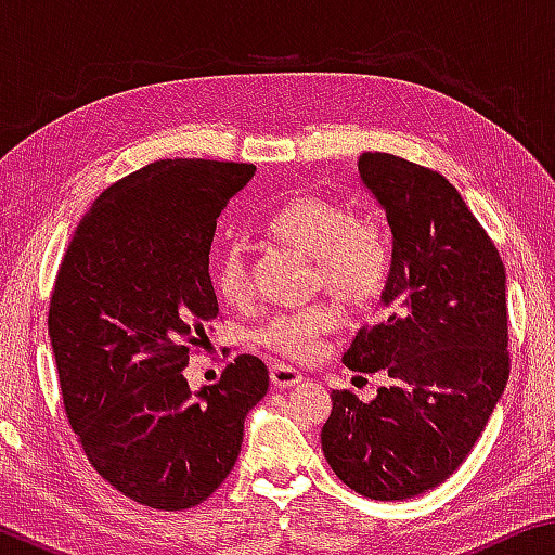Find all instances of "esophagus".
<instances>
[{
  "mask_svg": "<svg viewBox=\"0 0 555 555\" xmlns=\"http://www.w3.org/2000/svg\"><path fill=\"white\" fill-rule=\"evenodd\" d=\"M269 379L276 389H291V387H296V384L304 382V374L291 370V367H284V364H271Z\"/></svg>",
  "mask_w": 555,
  "mask_h": 555,
  "instance_id": "esophagus-1",
  "label": "esophagus"
}]
</instances>
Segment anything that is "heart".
Returning a JSON list of instances; mask_svg holds the SVG:
<instances>
[{"instance_id":"b5f03b06","label":"heart","mask_w":555,"mask_h":555,"mask_svg":"<svg viewBox=\"0 0 555 555\" xmlns=\"http://www.w3.org/2000/svg\"><path fill=\"white\" fill-rule=\"evenodd\" d=\"M269 234L288 249L313 261V288H323L350 308L377 304L391 279V240L374 215H357L343 201L318 193L291 198L269 220ZM212 284L230 306L251 296L249 251L230 242L212 264ZM337 315L331 306H311L296 313L269 318L259 327V343L286 360H308L318 343L333 331Z\"/></svg>"}]
</instances>
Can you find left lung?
Returning <instances> with one entry per match:
<instances>
[{
  "label": "left lung",
  "mask_w": 555,
  "mask_h": 555,
  "mask_svg": "<svg viewBox=\"0 0 555 555\" xmlns=\"http://www.w3.org/2000/svg\"><path fill=\"white\" fill-rule=\"evenodd\" d=\"M357 168L387 212L391 279L387 315L357 333L343 362L389 384L370 403L333 391L321 443L357 494L411 500L455 473L509 379L506 274L448 178L382 152Z\"/></svg>",
  "instance_id": "1"
}]
</instances>
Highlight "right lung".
Masks as SVG:
<instances>
[{
    "instance_id": "right-lung-1",
    "label": "right lung",
    "mask_w": 555,
    "mask_h": 555,
    "mask_svg": "<svg viewBox=\"0 0 555 555\" xmlns=\"http://www.w3.org/2000/svg\"><path fill=\"white\" fill-rule=\"evenodd\" d=\"M255 171L205 158L139 168L92 203L55 276L49 335L65 416L90 465L152 509H191L218 490L269 389L255 354L195 393L183 377L218 318V218Z\"/></svg>"
}]
</instances>
